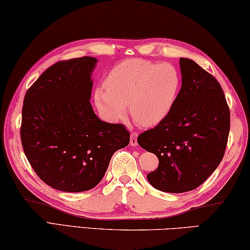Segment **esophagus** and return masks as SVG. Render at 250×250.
Listing matches in <instances>:
<instances>
[{"instance_id": "1", "label": "esophagus", "mask_w": 250, "mask_h": 250, "mask_svg": "<svg viewBox=\"0 0 250 250\" xmlns=\"http://www.w3.org/2000/svg\"><path fill=\"white\" fill-rule=\"evenodd\" d=\"M130 145L131 146H137L138 145V133L132 132L130 135Z\"/></svg>"}]
</instances>
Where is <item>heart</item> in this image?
<instances>
[{
  "label": "heart",
  "mask_w": 250,
  "mask_h": 250,
  "mask_svg": "<svg viewBox=\"0 0 250 250\" xmlns=\"http://www.w3.org/2000/svg\"><path fill=\"white\" fill-rule=\"evenodd\" d=\"M105 88L94 92L95 106L110 122L130 113L138 124L155 126L174 109L181 88V74L169 62L131 59L118 63L107 74Z\"/></svg>",
  "instance_id": "obj_1"
}]
</instances>
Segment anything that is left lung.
Listing matches in <instances>:
<instances>
[{"label": "left lung", "mask_w": 250, "mask_h": 250, "mask_svg": "<svg viewBox=\"0 0 250 250\" xmlns=\"http://www.w3.org/2000/svg\"><path fill=\"white\" fill-rule=\"evenodd\" d=\"M180 93L174 109L138 143L155 154L157 168L147 180L161 191L196 189L220 165L229 133V108L221 85L190 59L180 58Z\"/></svg>", "instance_id": "left-lung-1"}]
</instances>
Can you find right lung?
Masks as SVG:
<instances>
[{"instance_id": "obj_1", "label": "right lung", "mask_w": 250, "mask_h": 250, "mask_svg": "<svg viewBox=\"0 0 250 250\" xmlns=\"http://www.w3.org/2000/svg\"><path fill=\"white\" fill-rule=\"evenodd\" d=\"M96 63L92 57L54 63L24 98V153L39 178L60 191L96 187L113 153L130 142L124 125L102 121L90 105Z\"/></svg>"}]
</instances>
